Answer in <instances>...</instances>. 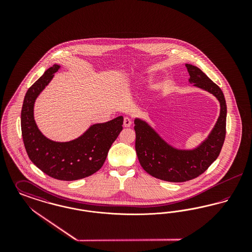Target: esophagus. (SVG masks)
<instances>
[{"label": "esophagus", "instance_id": "obj_1", "mask_svg": "<svg viewBox=\"0 0 252 252\" xmlns=\"http://www.w3.org/2000/svg\"><path fill=\"white\" fill-rule=\"evenodd\" d=\"M131 125V119H130V118H128V117H125V119H124V126H125L126 127H129Z\"/></svg>", "mask_w": 252, "mask_h": 252}]
</instances>
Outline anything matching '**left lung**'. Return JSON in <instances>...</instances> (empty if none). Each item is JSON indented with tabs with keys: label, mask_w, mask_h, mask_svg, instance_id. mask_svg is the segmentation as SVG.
<instances>
[{
	"label": "left lung",
	"mask_w": 252,
	"mask_h": 252,
	"mask_svg": "<svg viewBox=\"0 0 252 252\" xmlns=\"http://www.w3.org/2000/svg\"><path fill=\"white\" fill-rule=\"evenodd\" d=\"M190 82L213 94L221 111L214 130L199 147L192 151L177 150L168 145L146 123L135 120V148L139 161L149 175L169 182L193 180L211 166L219 156L226 137L227 106L223 92L200 69L186 64Z\"/></svg>",
	"instance_id": "left-lung-1"
}]
</instances>
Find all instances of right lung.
<instances>
[{
  "mask_svg": "<svg viewBox=\"0 0 252 252\" xmlns=\"http://www.w3.org/2000/svg\"><path fill=\"white\" fill-rule=\"evenodd\" d=\"M59 69V65L49 68L28 89L21 113L22 135L27 155L36 167L51 178L71 181L92 176L103 166L111 144L123 129L124 118L94 125L71 142L56 143L45 138L34 120V103Z\"/></svg>",
  "mask_w": 252,
  "mask_h": 252,
  "instance_id": "right-lung-1",
  "label": "right lung"
}]
</instances>
